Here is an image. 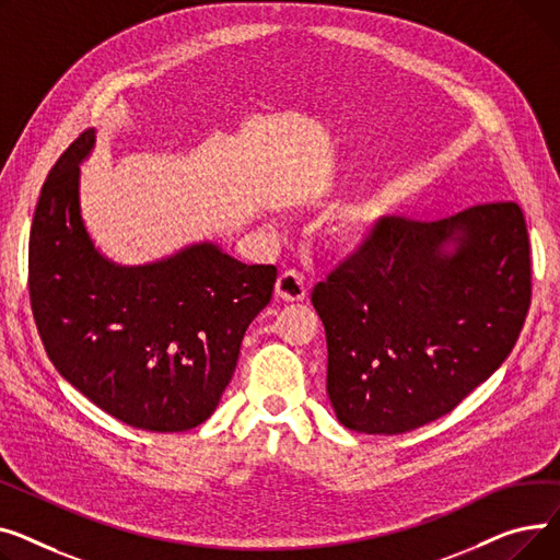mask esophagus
I'll return each mask as SVG.
<instances>
[{"label":"esophagus","instance_id":"34e87169","mask_svg":"<svg viewBox=\"0 0 560 560\" xmlns=\"http://www.w3.org/2000/svg\"><path fill=\"white\" fill-rule=\"evenodd\" d=\"M276 295L284 303H301L305 301L307 295V287H305V278L301 271L295 269H287L280 273L278 282H276Z\"/></svg>","mask_w":560,"mask_h":560}]
</instances>
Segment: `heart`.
<instances>
[{"mask_svg": "<svg viewBox=\"0 0 560 560\" xmlns=\"http://www.w3.org/2000/svg\"><path fill=\"white\" fill-rule=\"evenodd\" d=\"M343 237L348 240V244H350L352 248H354V246H361V244L366 242V237H369V225H366V223H352V225L346 228Z\"/></svg>", "mask_w": 560, "mask_h": 560, "instance_id": "1", "label": "heart"}]
</instances>
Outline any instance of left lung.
<instances>
[{"instance_id": "8db88e82", "label": "left lung", "mask_w": 560, "mask_h": 560, "mask_svg": "<svg viewBox=\"0 0 560 560\" xmlns=\"http://www.w3.org/2000/svg\"><path fill=\"white\" fill-rule=\"evenodd\" d=\"M312 305L339 422L411 432L450 413L511 354L532 305L527 221L517 203L498 201L396 225L318 282Z\"/></svg>"}]
</instances>
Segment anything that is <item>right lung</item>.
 Listing matches in <instances>:
<instances>
[{
  "instance_id": "add662e5",
  "label": "right lung",
  "mask_w": 560,
  "mask_h": 560,
  "mask_svg": "<svg viewBox=\"0 0 560 560\" xmlns=\"http://www.w3.org/2000/svg\"><path fill=\"white\" fill-rule=\"evenodd\" d=\"M88 128L51 167L28 237V295L56 371L98 409L149 432L206 422L235 373L278 269L196 244L144 267L98 255L81 219Z\"/></svg>"
}]
</instances>
